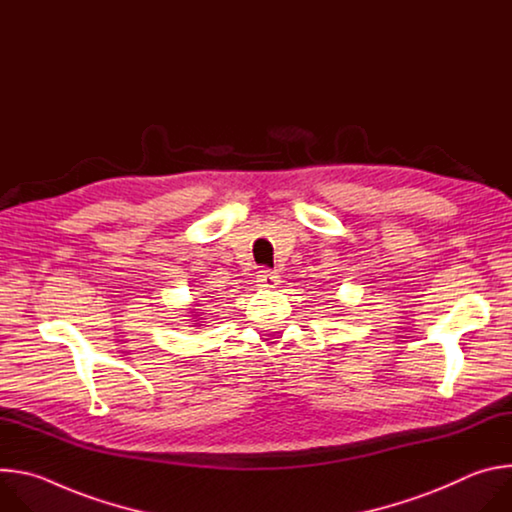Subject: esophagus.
Listing matches in <instances>:
<instances>
[{"mask_svg": "<svg viewBox=\"0 0 512 512\" xmlns=\"http://www.w3.org/2000/svg\"><path fill=\"white\" fill-rule=\"evenodd\" d=\"M257 283L261 287H275L279 283V275L275 271H271V269H259Z\"/></svg>", "mask_w": 512, "mask_h": 512, "instance_id": "34e87169", "label": "esophagus"}]
</instances>
